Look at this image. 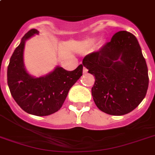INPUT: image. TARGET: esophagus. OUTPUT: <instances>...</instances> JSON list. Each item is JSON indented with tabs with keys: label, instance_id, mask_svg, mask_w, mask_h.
<instances>
[{
	"label": "esophagus",
	"instance_id": "34e87169",
	"mask_svg": "<svg viewBox=\"0 0 155 155\" xmlns=\"http://www.w3.org/2000/svg\"><path fill=\"white\" fill-rule=\"evenodd\" d=\"M83 73L84 74H86V73H87V69L85 67H84V68H83Z\"/></svg>",
	"mask_w": 155,
	"mask_h": 155
}]
</instances>
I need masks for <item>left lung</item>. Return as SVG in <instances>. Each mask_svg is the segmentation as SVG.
Returning <instances> with one entry per match:
<instances>
[{"instance_id": "left-lung-1", "label": "left lung", "mask_w": 155, "mask_h": 155, "mask_svg": "<svg viewBox=\"0 0 155 155\" xmlns=\"http://www.w3.org/2000/svg\"><path fill=\"white\" fill-rule=\"evenodd\" d=\"M83 65L95 76L92 95L104 113L127 114L146 97L148 69L139 43L131 33H116L98 51L85 56Z\"/></svg>"}]
</instances>
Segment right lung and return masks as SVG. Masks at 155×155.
<instances>
[{
    "label": "right lung",
    "mask_w": 155,
    "mask_h": 155,
    "mask_svg": "<svg viewBox=\"0 0 155 155\" xmlns=\"http://www.w3.org/2000/svg\"><path fill=\"white\" fill-rule=\"evenodd\" d=\"M35 34H38L36 29L26 33L11 56L7 82L12 97L25 112L48 116L60 109L70 88L82 75L83 64L71 71L57 67L52 72L39 78L29 75L24 67L23 51L25 41Z\"/></svg>",
    "instance_id": "obj_1"
}]
</instances>
